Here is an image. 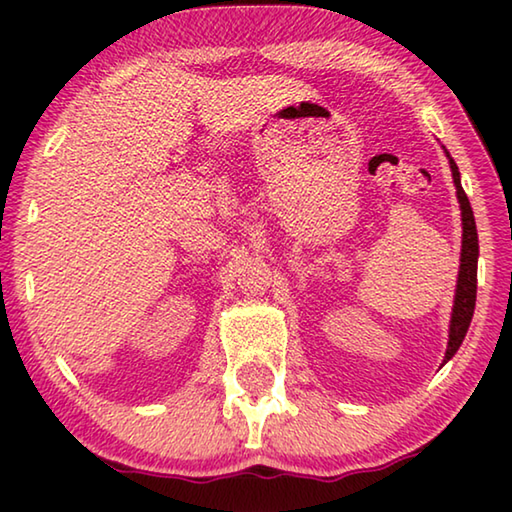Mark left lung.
Wrapping results in <instances>:
<instances>
[{
    "label": "left lung",
    "mask_w": 512,
    "mask_h": 512,
    "mask_svg": "<svg viewBox=\"0 0 512 512\" xmlns=\"http://www.w3.org/2000/svg\"><path fill=\"white\" fill-rule=\"evenodd\" d=\"M449 169H452V178L456 185V198L461 205V223H463V248H461V268H458L456 280V293H454V307H452V320H449V341L443 363L454 357L456 350L467 334V327L472 323L474 305H476V264H479V235H476V223L472 205L467 201L461 185V173H458L456 162L445 149Z\"/></svg>",
    "instance_id": "1"
}]
</instances>
